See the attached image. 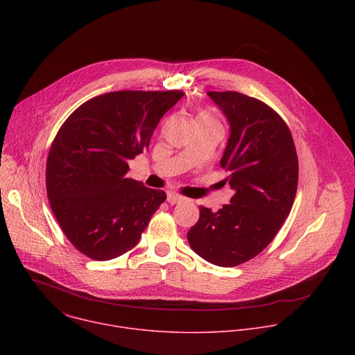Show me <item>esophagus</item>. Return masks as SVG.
Masks as SVG:
<instances>
[{
    "label": "esophagus",
    "mask_w": 355,
    "mask_h": 355,
    "mask_svg": "<svg viewBox=\"0 0 355 355\" xmlns=\"http://www.w3.org/2000/svg\"><path fill=\"white\" fill-rule=\"evenodd\" d=\"M185 198L180 196L178 193H174V192H168L167 193V202L171 205H175V204H180V202H182Z\"/></svg>",
    "instance_id": "obj_1"
}]
</instances>
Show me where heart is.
Returning <instances> with one entry per match:
<instances>
[{"label": "heart", "instance_id": "1", "mask_svg": "<svg viewBox=\"0 0 355 355\" xmlns=\"http://www.w3.org/2000/svg\"><path fill=\"white\" fill-rule=\"evenodd\" d=\"M199 116H209V115H208V114H200Z\"/></svg>", "mask_w": 355, "mask_h": 355}]
</instances>
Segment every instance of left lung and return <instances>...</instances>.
Listing matches in <instances>:
<instances>
[{"label":"left lung","instance_id":"1","mask_svg":"<svg viewBox=\"0 0 355 355\" xmlns=\"http://www.w3.org/2000/svg\"><path fill=\"white\" fill-rule=\"evenodd\" d=\"M208 95L230 126L220 166L234 193L218 212L199 207V220L187 239L208 263L236 267L261 252L288 218L297 156L286 123L261 101L236 91Z\"/></svg>","mask_w":355,"mask_h":355}]
</instances>
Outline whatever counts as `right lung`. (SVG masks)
Masks as SVG:
<instances>
[{"label": "right lung", "mask_w": 355, "mask_h": 355, "mask_svg": "<svg viewBox=\"0 0 355 355\" xmlns=\"http://www.w3.org/2000/svg\"><path fill=\"white\" fill-rule=\"evenodd\" d=\"M182 91H114L78 107L58 132L46 163V189L63 233L89 259L132 250L166 192L128 178L129 160L150 144Z\"/></svg>", "instance_id": "right-lung-1"}]
</instances>
